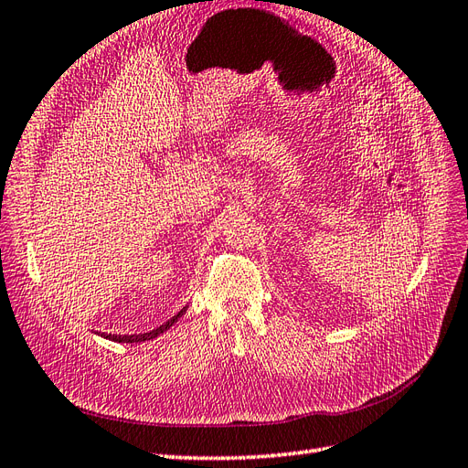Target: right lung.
<instances>
[{
	"label": "right lung",
	"instance_id": "right-lung-1",
	"mask_svg": "<svg viewBox=\"0 0 468 468\" xmlns=\"http://www.w3.org/2000/svg\"><path fill=\"white\" fill-rule=\"evenodd\" d=\"M186 310H187V304H186L182 310H179L177 314H174L170 320H165L162 326L154 328V330H150V332H146V334H132V336H126V334H124V336H120V334H116V336H114V334H106L104 338H109V340H112V342H122V344H134V342H146V340H154V338H158L160 334H164L165 330H170V328L176 324V322H177L179 318H182V316L186 314Z\"/></svg>",
	"mask_w": 468,
	"mask_h": 468
}]
</instances>
